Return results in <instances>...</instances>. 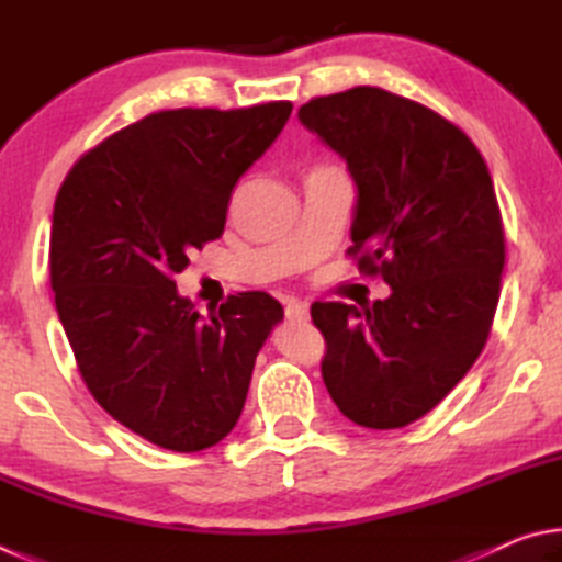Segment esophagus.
Listing matches in <instances>:
<instances>
[{"instance_id":"34e87169","label":"esophagus","mask_w":562,"mask_h":562,"mask_svg":"<svg viewBox=\"0 0 562 562\" xmlns=\"http://www.w3.org/2000/svg\"><path fill=\"white\" fill-rule=\"evenodd\" d=\"M284 315H288V319H294V322H307V319H310L307 302L290 297V300H288V307H284Z\"/></svg>"}]
</instances>
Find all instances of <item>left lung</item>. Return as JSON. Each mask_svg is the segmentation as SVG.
<instances>
[{
    "label": "left lung",
    "mask_w": 562,
    "mask_h": 562,
    "mask_svg": "<svg viewBox=\"0 0 562 562\" xmlns=\"http://www.w3.org/2000/svg\"><path fill=\"white\" fill-rule=\"evenodd\" d=\"M300 123L357 186L359 272L392 294L372 307L315 302L331 402L367 429H402L461 382L486 345L506 262L496 190L479 148L439 113L376 87L319 97Z\"/></svg>",
    "instance_id": "obj_1"
}]
</instances>
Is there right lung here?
Masks as SVG:
<instances>
[{
    "label": "right lung",
    "instance_id": "1",
    "mask_svg": "<svg viewBox=\"0 0 562 562\" xmlns=\"http://www.w3.org/2000/svg\"><path fill=\"white\" fill-rule=\"evenodd\" d=\"M290 113V101L150 113L89 150L56 195L52 290L81 379L160 449L203 451L233 431L255 357L282 322L268 292L198 315L173 274L223 235L235 183Z\"/></svg>",
    "mask_w": 562,
    "mask_h": 562
}]
</instances>
